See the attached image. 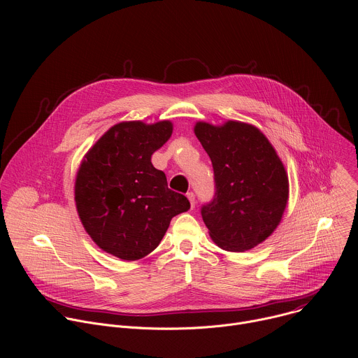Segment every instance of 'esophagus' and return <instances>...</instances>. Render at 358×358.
I'll list each match as a JSON object with an SVG mask.
<instances>
[{"label": "esophagus", "mask_w": 358, "mask_h": 358, "mask_svg": "<svg viewBox=\"0 0 358 358\" xmlns=\"http://www.w3.org/2000/svg\"><path fill=\"white\" fill-rule=\"evenodd\" d=\"M187 198L189 199V203H191V208H194V207H195V194H194L192 191H189V192H187Z\"/></svg>", "instance_id": "1"}]
</instances>
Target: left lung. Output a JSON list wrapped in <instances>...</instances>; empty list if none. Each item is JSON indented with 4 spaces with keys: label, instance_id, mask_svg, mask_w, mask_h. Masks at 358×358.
I'll return each mask as SVG.
<instances>
[{
    "label": "left lung",
    "instance_id": "obj_1",
    "mask_svg": "<svg viewBox=\"0 0 358 358\" xmlns=\"http://www.w3.org/2000/svg\"><path fill=\"white\" fill-rule=\"evenodd\" d=\"M214 169L215 194L201 207L213 241L229 252L264 242L279 225L289 196V180L265 134L246 123L194 127Z\"/></svg>",
    "mask_w": 358,
    "mask_h": 358
}]
</instances>
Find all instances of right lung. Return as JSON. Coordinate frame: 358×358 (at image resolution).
Returning <instances> with one entry per match:
<instances>
[{"label": "right lung", "mask_w": 358, "mask_h": 358, "mask_svg": "<svg viewBox=\"0 0 358 358\" xmlns=\"http://www.w3.org/2000/svg\"><path fill=\"white\" fill-rule=\"evenodd\" d=\"M171 133L167 120L119 123L80 164L75 182L79 218L96 245L120 259L136 261L155 250L171 218L189 210L187 196L171 191L166 174L151 164L152 152Z\"/></svg>", "instance_id": "1"}]
</instances>
